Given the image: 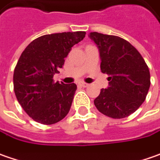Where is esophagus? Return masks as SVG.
<instances>
[{"label":"esophagus","instance_id":"34e87169","mask_svg":"<svg viewBox=\"0 0 160 160\" xmlns=\"http://www.w3.org/2000/svg\"><path fill=\"white\" fill-rule=\"evenodd\" d=\"M79 86H83V87H87L89 85H88V84H86V83H85V82H82V83H79Z\"/></svg>","mask_w":160,"mask_h":160}]
</instances>
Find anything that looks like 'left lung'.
<instances>
[{
  "instance_id": "1",
  "label": "left lung",
  "mask_w": 160,
  "mask_h": 160,
  "mask_svg": "<svg viewBox=\"0 0 160 160\" xmlns=\"http://www.w3.org/2000/svg\"><path fill=\"white\" fill-rule=\"evenodd\" d=\"M88 36L99 50L102 73L109 75L108 86L101 89L94 104L109 118H127L146 99L150 86L148 67L139 52L125 39L97 32Z\"/></svg>"
}]
</instances>
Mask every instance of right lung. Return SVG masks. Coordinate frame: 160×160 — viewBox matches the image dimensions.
Wrapping results in <instances>:
<instances>
[{
	"instance_id": "obj_1",
	"label": "right lung",
	"mask_w": 160,
	"mask_h": 160,
	"mask_svg": "<svg viewBox=\"0 0 160 160\" xmlns=\"http://www.w3.org/2000/svg\"><path fill=\"white\" fill-rule=\"evenodd\" d=\"M86 32H59L33 40L21 54L13 73L14 93L23 110L38 123L52 125L68 114L77 88L75 84L54 83L64 58Z\"/></svg>"
}]
</instances>
